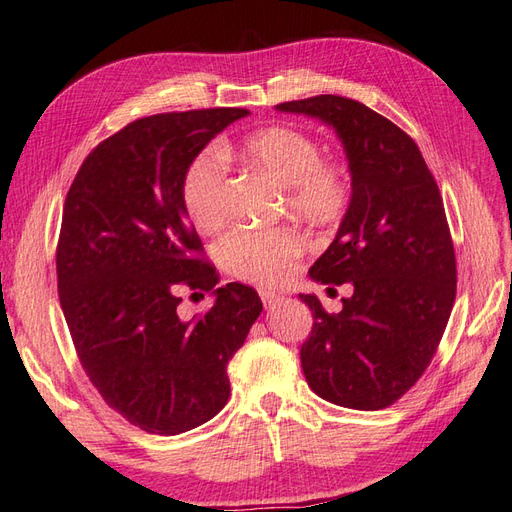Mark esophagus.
<instances>
[{"label":"esophagus","mask_w":512,"mask_h":512,"mask_svg":"<svg viewBox=\"0 0 512 512\" xmlns=\"http://www.w3.org/2000/svg\"><path fill=\"white\" fill-rule=\"evenodd\" d=\"M259 296H261V303H264V307H272V305H277V303H281V300H283L281 294L272 292V290H266V287H261Z\"/></svg>","instance_id":"1"}]
</instances>
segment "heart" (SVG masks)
<instances>
[{
	"instance_id": "obj_1",
	"label": "heart",
	"mask_w": 512,
	"mask_h": 512,
	"mask_svg": "<svg viewBox=\"0 0 512 512\" xmlns=\"http://www.w3.org/2000/svg\"><path fill=\"white\" fill-rule=\"evenodd\" d=\"M240 155L290 188L292 207L311 218L333 220L348 201V183L337 168L322 162V153L307 134L292 127H266L240 144ZM183 207L199 229L218 225L225 205V160L205 151L183 177ZM305 242L294 229L238 227L218 242V257L235 277L277 285L296 270Z\"/></svg>"
}]
</instances>
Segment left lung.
Listing matches in <instances>:
<instances>
[{
  "label": "left lung",
  "mask_w": 512,
  "mask_h": 512,
  "mask_svg": "<svg viewBox=\"0 0 512 512\" xmlns=\"http://www.w3.org/2000/svg\"><path fill=\"white\" fill-rule=\"evenodd\" d=\"M333 127L350 170L335 240L309 268L318 283L352 285L342 311L298 294L313 311L300 363L313 393L378 411L409 391L441 342L456 296V259L435 177L400 127L355 99L279 103Z\"/></svg>",
  "instance_id": "8db88e82"
}]
</instances>
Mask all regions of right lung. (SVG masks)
Listing matches in <instances>:
<instances>
[{"instance_id": "right-lung-1", "label": "right lung", "mask_w": 512, "mask_h": 512, "mask_svg": "<svg viewBox=\"0 0 512 512\" xmlns=\"http://www.w3.org/2000/svg\"><path fill=\"white\" fill-rule=\"evenodd\" d=\"M240 108L153 114L90 153L64 201L58 294L90 383L127 422L179 435L229 400L227 365L259 318L253 287H216L192 257L201 240L183 207V177ZM212 289L205 317L183 321L178 290Z\"/></svg>"}]
</instances>
